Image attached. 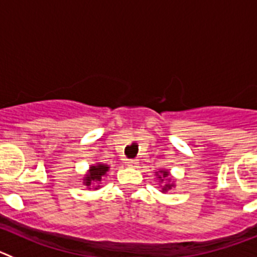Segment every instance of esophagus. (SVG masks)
Returning a JSON list of instances; mask_svg holds the SVG:
<instances>
[{"mask_svg": "<svg viewBox=\"0 0 257 257\" xmlns=\"http://www.w3.org/2000/svg\"><path fill=\"white\" fill-rule=\"evenodd\" d=\"M126 163H127V166H130V167H136V166L139 165L138 160H128Z\"/></svg>", "mask_w": 257, "mask_h": 257, "instance_id": "obj_1", "label": "esophagus"}]
</instances>
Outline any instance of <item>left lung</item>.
I'll return each instance as SVG.
<instances>
[{
	"instance_id": "1",
	"label": "left lung",
	"mask_w": 257,
	"mask_h": 257,
	"mask_svg": "<svg viewBox=\"0 0 257 257\" xmlns=\"http://www.w3.org/2000/svg\"><path fill=\"white\" fill-rule=\"evenodd\" d=\"M161 173V175H160L159 174ZM156 175H157V178L160 179V181L161 183H162V181H165V179L167 181H169V183L167 184H165V185H163V188H162V192L163 193H166L167 192V190L169 189H171L172 187H174V184L172 183H170V179H169V171H167V170H161V171H158V172H156Z\"/></svg>"
}]
</instances>
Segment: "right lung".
I'll return each instance as SVG.
<instances>
[{
    "label": "right lung",
    "mask_w": 257,
    "mask_h": 257,
    "mask_svg": "<svg viewBox=\"0 0 257 257\" xmlns=\"http://www.w3.org/2000/svg\"><path fill=\"white\" fill-rule=\"evenodd\" d=\"M109 171V166L104 165V163H96L95 166H91L90 170H88L87 174L85 175V179H83V184L86 187H95V189L100 188V181L103 176H105L106 172ZM97 185L95 186L94 184Z\"/></svg>",
    "instance_id": "right-lung-1"
}]
</instances>
